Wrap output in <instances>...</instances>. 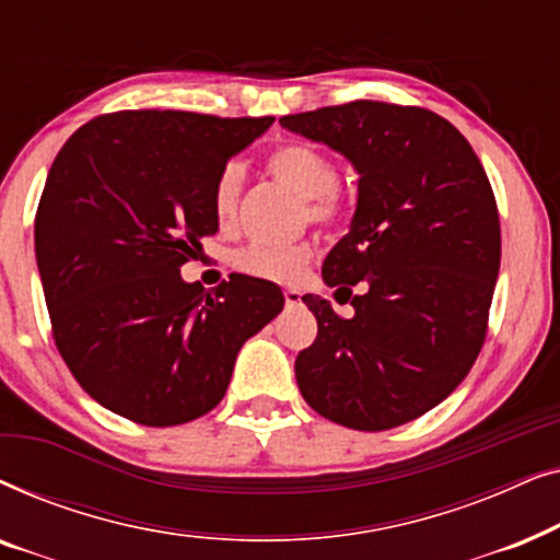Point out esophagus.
<instances>
[{
	"label": "esophagus",
	"instance_id": "1",
	"mask_svg": "<svg viewBox=\"0 0 560 560\" xmlns=\"http://www.w3.org/2000/svg\"><path fill=\"white\" fill-rule=\"evenodd\" d=\"M285 305H288V308H293V305H301V293H298V290H293V288H288L285 290Z\"/></svg>",
	"mask_w": 560,
	"mask_h": 560
}]
</instances>
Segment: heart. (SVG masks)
I'll use <instances>...</instances> for the list:
<instances>
[{
  "label": "heart",
  "instance_id": "heart-1",
  "mask_svg": "<svg viewBox=\"0 0 560 560\" xmlns=\"http://www.w3.org/2000/svg\"><path fill=\"white\" fill-rule=\"evenodd\" d=\"M267 173L282 186H288L298 198H303L305 217L316 224H334L341 219L343 201L339 188V167L334 158L316 144L285 142L265 158ZM242 190V167L226 165L217 175L211 190V209L219 221L234 217ZM308 244H267L252 242L234 255V265L252 278L270 282H293L311 262Z\"/></svg>",
  "mask_w": 560,
  "mask_h": 560
}]
</instances>
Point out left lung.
<instances>
[{"label": "left lung", "instance_id": "1", "mask_svg": "<svg viewBox=\"0 0 560 560\" xmlns=\"http://www.w3.org/2000/svg\"><path fill=\"white\" fill-rule=\"evenodd\" d=\"M280 125L359 173L349 234L320 275L349 298L362 279L365 293L351 318L303 295L318 336L295 359L301 395L354 431L410 423L462 385L485 343L502 255L485 167L451 121L420 106L362 98Z\"/></svg>", "mask_w": 560, "mask_h": 560}]
</instances>
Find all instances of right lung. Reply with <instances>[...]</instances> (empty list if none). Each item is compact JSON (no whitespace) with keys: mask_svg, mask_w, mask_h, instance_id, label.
<instances>
[{"mask_svg":"<svg viewBox=\"0 0 560 560\" xmlns=\"http://www.w3.org/2000/svg\"><path fill=\"white\" fill-rule=\"evenodd\" d=\"M272 117L114 112L75 129L35 217L52 339L106 410L167 428L217 408L242 343L282 311L275 282L229 275L206 293L180 267L219 232L211 190Z\"/></svg>","mask_w":560,"mask_h":560,"instance_id":"1","label":"right lung"}]
</instances>
